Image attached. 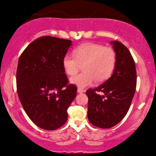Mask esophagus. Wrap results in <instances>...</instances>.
I'll list each match as a JSON object with an SVG mask.
<instances>
[{"label": "esophagus", "instance_id": "obj_1", "mask_svg": "<svg viewBox=\"0 0 156 156\" xmlns=\"http://www.w3.org/2000/svg\"><path fill=\"white\" fill-rule=\"evenodd\" d=\"M84 91L83 90V89H80V88H78V94H81V93H83Z\"/></svg>", "mask_w": 156, "mask_h": 156}]
</instances>
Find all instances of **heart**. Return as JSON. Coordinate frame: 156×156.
Wrapping results in <instances>:
<instances>
[{"instance_id": "b5f03b06", "label": "heart", "mask_w": 156, "mask_h": 156, "mask_svg": "<svg viewBox=\"0 0 156 156\" xmlns=\"http://www.w3.org/2000/svg\"><path fill=\"white\" fill-rule=\"evenodd\" d=\"M117 56L115 50L96 43H84L76 47L74 56L66 54L62 58V67L66 73L73 76L83 66L84 72L73 76L70 83L84 89L94 83L107 80L115 69Z\"/></svg>"}]
</instances>
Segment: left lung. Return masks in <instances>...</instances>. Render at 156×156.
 <instances>
[{"instance_id":"left-lung-1","label":"left lung","mask_w":156,"mask_h":156,"mask_svg":"<svg viewBox=\"0 0 156 156\" xmlns=\"http://www.w3.org/2000/svg\"><path fill=\"white\" fill-rule=\"evenodd\" d=\"M117 56L111 77L94 89L88 96L87 116L92 125L109 129L117 125L127 113L136 88V65L130 51L119 41L110 42ZM99 92L104 94L100 96Z\"/></svg>"}]
</instances>
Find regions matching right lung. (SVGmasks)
Here are the masks:
<instances>
[{"instance_id":"right-lung-1","label":"right lung","mask_w":156,"mask_h":156,"mask_svg":"<svg viewBox=\"0 0 156 156\" xmlns=\"http://www.w3.org/2000/svg\"><path fill=\"white\" fill-rule=\"evenodd\" d=\"M72 41L43 36L27 47L16 72L18 96L29 118L45 130L60 128L67 120V109L77 88L67 84L62 58Z\"/></svg>"}]
</instances>
